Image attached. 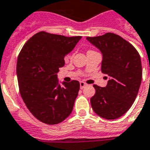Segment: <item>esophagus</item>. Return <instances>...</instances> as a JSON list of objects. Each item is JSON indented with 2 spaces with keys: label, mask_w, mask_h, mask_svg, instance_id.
Returning <instances> with one entry per match:
<instances>
[{
  "label": "esophagus",
  "mask_w": 150,
  "mask_h": 150,
  "mask_svg": "<svg viewBox=\"0 0 150 150\" xmlns=\"http://www.w3.org/2000/svg\"><path fill=\"white\" fill-rule=\"evenodd\" d=\"M86 86V84L84 82H80V88H81V89H82Z\"/></svg>",
  "instance_id": "34e87169"
}]
</instances>
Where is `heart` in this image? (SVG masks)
Here are the masks:
<instances>
[{
	"label": "heart",
	"mask_w": 150,
	"mask_h": 150,
	"mask_svg": "<svg viewBox=\"0 0 150 150\" xmlns=\"http://www.w3.org/2000/svg\"><path fill=\"white\" fill-rule=\"evenodd\" d=\"M68 57H67V58H68Z\"/></svg>",
	"instance_id": "b5f03b06"
}]
</instances>
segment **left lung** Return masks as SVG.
<instances>
[{
  "label": "left lung",
  "mask_w": 150,
  "mask_h": 150,
  "mask_svg": "<svg viewBox=\"0 0 150 150\" xmlns=\"http://www.w3.org/2000/svg\"><path fill=\"white\" fill-rule=\"evenodd\" d=\"M86 39L102 53L101 71L108 77L106 87L93 86L92 108L103 118H118L130 109L139 93L142 76L139 54L130 43L111 33Z\"/></svg>",
  "instance_id": "8db88e82"
}]
</instances>
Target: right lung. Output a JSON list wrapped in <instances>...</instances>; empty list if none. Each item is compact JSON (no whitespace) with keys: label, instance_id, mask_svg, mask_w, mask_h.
Segmentation results:
<instances>
[{"label":"right lung","instance_id":"add662e5","mask_svg":"<svg viewBox=\"0 0 150 150\" xmlns=\"http://www.w3.org/2000/svg\"><path fill=\"white\" fill-rule=\"evenodd\" d=\"M81 38L40 32L18 54L16 72L20 94L29 111L43 123H61L72 111L79 82L72 80L61 85L57 74L64 65V57Z\"/></svg>","mask_w":150,"mask_h":150}]
</instances>
